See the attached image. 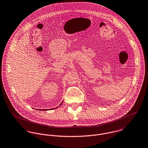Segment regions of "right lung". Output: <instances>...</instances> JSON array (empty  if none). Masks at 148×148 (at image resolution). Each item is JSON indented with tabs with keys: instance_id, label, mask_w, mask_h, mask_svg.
I'll use <instances>...</instances> for the list:
<instances>
[{
	"instance_id": "right-lung-1",
	"label": "right lung",
	"mask_w": 148,
	"mask_h": 148,
	"mask_svg": "<svg viewBox=\"0 0 148 148\" xmlns=\"http://www.w3.org/2000/svg\"><path fill=\"white\" fill-rule=\"evenodd\" d=\"M62 102L60 104V105H59V106H60V105L62 104ZM51 109L53 110V109H55V108H51ZM51 109H50V110H51ZM40 110H43V111H45V110H49H49H47V109H42V110H40Z\"/></svg>"
}]
</instances>
